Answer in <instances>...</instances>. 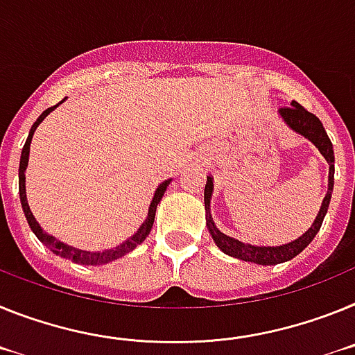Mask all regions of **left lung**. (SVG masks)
I'll list each match as a JSON object with an SVG mask.
<instances>
[{
  "label": "left lung",
  "instance_id": "left-lung-1",
  "mask_svg": "<svg viewBox=\"0 0 355 355\" xmlns=\"http://www.w3.org/2000/svg\"><path fill=\"white\" fill-rule=\"evenodd\" d=\"M279 116L282 118V121L291 128L293 132H297L298 135L306 137L307 141L318 148V152L325 157V160L329 162V187H327V195L322 202V207H320L318 216L314 218L313 225L306 232L302 234L298 239L291 243H286V245L280 246H257V245H248V243H243L239 239H234V237L227 236V234L221 232L216 223L212 221L211 216V198L212 191H214V180L209 175L207 184H205V191H203V202H205V221H207V229L212 236V241L216 243V246L220 248L223 254L230 255V257H236L239 261H246V263L261 264V266H273V264L286 263V261H291L293 257H297L307 245L314 239V236L318 234L320 227L323 223V218L327 214V209H329V203H331L332 189H334V150H332V143L327 135L325 128H323L322 121H320L314 114L307 112L300 103L297 101H291L289 107H282L279 109Z\"/></svg>",
  "mask_w": 355,
  "mask_h": 355
}]
</instances>
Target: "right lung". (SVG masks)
<instances>
[{"label":"right lung","mask_w":355,"mask_h":355,"mask_svg":"<svg viewBox=\"0 0 355 355\" xmlns=\"http://www.w3.org/2000/svg\"><path fill=\"white\" fill-rule=\"evenodd\" d=\"M66 101V98H64L60 103H64ZM60 103H57L55 107H49V109H46L44 112L37 118V121L33 123L32 128H30V134H28V139H26V143H24L23 146V152H21V162H19V198H21V207H23V212L24 216H26V221H28L30 229H32V232L35 234L37 239L42 243V245L46 246V248H49V250L53 252V254H57L58 257H64V259H69V261H73V263L76 264H87V266H100V264H107V263H112V261H116V259L123 257V255H126L128 252H132L137 245H141V243L144 241L148 237V234H150V230H152L153 227V220H155V211H157V205H159V202L162 200V196H164L166 189H168L169 182H171V178H168V180H164L162 184H159V187L155 189V195H153L152 198V203H150V207H148V216L146 220L143 221V225H141L139 229H137V232L134 234V236H130L126 241H123L121 245L114 246V248H107V250H98V252H89V250H82V248H75V246L71 245H66V243L58 241L57 237L49 236L48 232H44V230L41 229V225L37 223V220L33 218L32 211H30V205H28V200H26V186H24V182H26V177H24V171H26V168H28V157H30V144H32V137L33 134H35L37 126L41 125L42 121H44V118L48 116L51 110H55Z\"/></svg>","instance_id":"obj_1"}]
</instances>
